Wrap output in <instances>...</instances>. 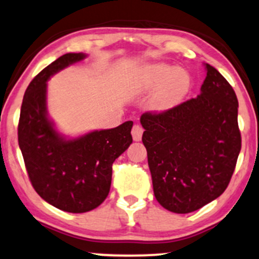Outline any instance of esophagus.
Instances as JSON below:
<instances>
[{"instance_id":"esophagus-1","label":"esophagus","mask_w":259,"mask_h":259,"mask_svg":"<svg viewBox=\"0 0 259 259\" xmlns=\"http://www.w3.org/2000/svg\"><path fill=\"white\" fill-rule=\"evenodd\" d=\"M143 132H144V130H143L141 124H135V126L132 127V131H131V133H132V137H133V141L136 142L141 141Z\"/></svg>"}]
</instances>
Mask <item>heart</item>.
<instances>
[{"mask_svg":"<svg viewBox=\"0 0 259 259\" xmlns=\"http://www.w3.org/2000/svg\"><path fill=\"white\" fill-rule=\"evenodd\" d=\"M160 86L154 97V105L157 109H167L178 104L190 88V76L183 69H175L165 64L151 66L145 74L143 86L147 90Z\"/></svg>","mask_w":259,"mask_h":259,"instance_id":"heart-1","label":"heart"}]
</instances>
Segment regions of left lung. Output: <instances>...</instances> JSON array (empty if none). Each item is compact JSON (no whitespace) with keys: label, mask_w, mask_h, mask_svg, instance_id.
I'll list each match as a JSON object with an SVG mask.
<instances>
[{"label":"left lung","mask_w":259,"mask_h":259,"mask_svg":"<svg viewBox=\"0 0 259 259\" xmlns=\"http://www.w3.org/2000/svg\"><path fill=\"white\" fill-rule=\"evenodd\" d=\"M205 66L196 98L141 116L155 197L175 213L194 212L221 196L241 150L236 94L218 70Z\"/></svg>","instance_id":"left-lung-1"}]
</instances>
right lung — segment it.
<instances>
[{"label": "right lung", "mask_w": 259, "mask_h": 259, "mask_svg": "<svg viewBox=\"0 0 259 259\" xmlns=\"http://www.w3.org/2000/svg\"><path fill=\"white\" fill-rule=\"evenodd\" d=\"M84 57L64 54L33 77L24 94L18 124V142L33 189L45 201L71 213L88 212L104 201L110 191L112 163L132 143V121L66 141L48 120L47 80Z\"/></svg>", "instance_id": "1"}]
</instances>
